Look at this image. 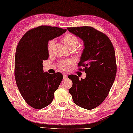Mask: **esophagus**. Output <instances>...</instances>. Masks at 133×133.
<instances>
[{
    "instance_id": "34e87169",
    "label": "esophagus",
    "mask_w": 133,
    "mask_h": 133,
    "mask_svg": "<svg viewBox=\"0 0 133 133\" xmlns=\"http://www.w3.org/2000/svg\"><path fill=\"white\" fill-rule=\"evenodd\" d=\"M67 78V75L63 74V79H66Z\"/></svg>"
}]
</instances>
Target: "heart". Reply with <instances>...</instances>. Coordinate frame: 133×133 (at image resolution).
Listing matches in <instances>:
<instances>
[{"instance_id":"obj_1","label":"heart","mask_w":133,"mask_h":133,"mask_svg":"<svg viewBox=\"0 0 133 133\" xmlns=\"http://www.w3.org/2000/svg\"><path fill=\"white\" fill-rule=\"evenodd\" d=\"M62 40L66 46L69 49H75L79 43V39L72 34H67L62 38ZM55 44V40L52 39L49 41L47 43V51L49 54H51ZM74 61L73 59L69 60H62L58 64V67L64 71H67L70 68V66L74 64Z\"/></svg>"}]
</instances>
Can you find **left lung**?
I'll return each mask as SVG.
<instances>
[{
	"mask_svg": "<svg viewBox=\"0 0 133 133\" xmlns=\"http://www.w3.org/2000/svg\"><path fill=\"white\" fill-rule=\"evenodd\" d=\"M84 42L83 53L78 64L86 73L85 79L69 76L72 86L69 91L74 102L82 108L91 110L103 102L113 84L117 67L114 49L104 33L90 26L67 28Z\"/></svg>",
	"mask_w": 133,
	"mask_h": 133,
	"instance_id": "obj_1",
	"label": "left lung"
}]
</instances>
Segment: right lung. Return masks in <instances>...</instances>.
Returning a JSON list of instances; mask_svg holds the SVG:
<instances>
[{
  "label": "right lung",
  "instance_id": "add662e5",
  "mask_svg": "<svg viewBox=\"0 0 133 133\" xmlns=\"http://www.w3.org/2000/svg\"><path fill=\"white\" fill-rule=\"evenodd\" d=\"M67 31L57 27L41 26L28 31L19 41L15 57V78L26 103L41 109L52 102L63 79L61 72H44L43 61L49 58V41Z\"/></svg>",
  "mask_w": 133,
  "mask_h": 133
}]
</instances>
